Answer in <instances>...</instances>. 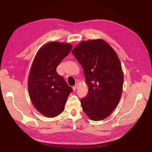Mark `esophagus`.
Here are the masks:
<instances>
[{
	"label": "esophagus",
	"instance_id": "esophagus-1",
	"mask_svg": "<svg viewBox=\"0 0 152 152\" xmlns=\"http://www.w3.org/2000/svg\"><path fill=\"white\" fill-rule=\"evenodd\" d=\"M77 87H78V85L77 84H75L74 86H73V90H74V91H75L76 89H77Z\"/></svg>",
	"mask_w": 152,
	"mask_h": 152
}]
</instances>
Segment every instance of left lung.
Returning a JSON list of instances; mask_svg holds the SVG:
<instances>
[{
    "label": "left lung",
    "instance_id": "left-lung-1",
    "mask_svg": "<svg viewBox=\"0 0 152 152\" xmlns=\"http://www.w3.org/2000/svg\"><path fill=\"white\" fill-rule=\"evenodd\" d=\"M82 65L88 86L81 99L83 111L93 121H101L111 114L121 97L123 73L116 52L102 39L82 41L72 50Z\"/></svg>",
    "mask_w": 152,
    "mask_h": 152
}]
</instances>
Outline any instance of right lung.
Wrapping results in <instances>:
<instances>
[{"label": "right lung", "mask_w": 152, "mask_h": 152, "mask_svg": "<svg viewBox=\"0 0 152 152\" xmlns=\"http://www.w3.org/2000/svg\"><path fill=\"white\" fill-rule=\"evenodd\" d=\"M72 48L69 43H47L38 51L31 66L28 78L29 97L34 107L46 117L54 118L64 111L73 91L56 70Z\"/></svg>", "instance_id": "1"}]
</instances>
